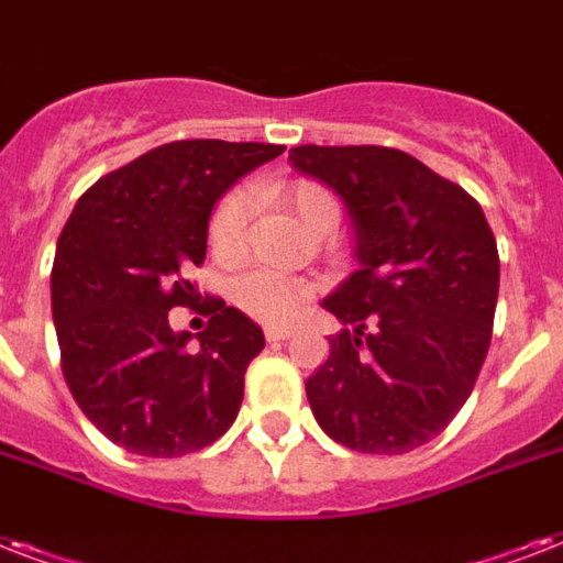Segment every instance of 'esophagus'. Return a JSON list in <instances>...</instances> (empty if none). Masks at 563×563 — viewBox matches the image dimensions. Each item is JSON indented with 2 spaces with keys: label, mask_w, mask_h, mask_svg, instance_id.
Instances as JSON below:
<instances>
[{
  "label": "esophagus",
  "mask_w": 563,
  "mask_h": 563,
  "mask_svg": "<svg viewBox=\"0 0 563 563\" xmlns=\"http://www.w3.org/2000/svg\"><path fill=\"white\" fill-rule=\"evenodd\" d=\"M264 334H267V341H287L290 334H294V325H278V322H269L267 329H264Z\"/></svg>",
  "instance_id": "34e87169"
}]
</instances>
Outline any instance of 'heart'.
Returning a JSON list of instances; mask_svg holds the SVG:
<instances>
[{"label":"heart","instance_id":"obj_1","mask_svg":"<svg viewBox=\"0 0 563 563\" xmlns=\"http://www.w3.org/2000/svg\"><path fill=\"white\" fill-rule=\"evenodd\" d=\"M278 199L302 220V225L313 234H329L338 225V202L331 199L325 187L313 181H290L278 190ZM246 213H250V199L243 190H232L222 196L217 211L211 217V250L222 258H232L243 246L246 234ZM238 302L243 311L267 322L290 320L308 299H311V285L296 276H285L276 269H258L243 278L238 290Z\"/></svg>","mask_w":563,"mask_h":563}]
</instances>
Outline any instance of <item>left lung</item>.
Instances as JSON below:
<instances>
[{
	"label": "left lung",
	"mask_w": 563,
	"mask_h": 563,
	"mask_svg": "<svg viewBox=\"0 0 563 563\" xmlns=\"http://www.w3.org/2000/svg\"><path fill=\"white\" fill-rule=\"evenodd\" d=\"M287 161L341 196L358 269L322 299L346 329L305 382L320 429L402 455L446 429L485 364L499 252L482 205L408 152L296 146Z\"/></svg>",
	"instance_id": "1"
}]
</instances>
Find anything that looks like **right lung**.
Listing matches in <instances>:
<instances>
[{"instance_id":"obj_1","label":"right lung","mask_w":563,"mask_h":563,"mask_svg":"<svg viewBox=\"0 0 563 563\" xmlns=\"http://www.w3.org/2000/svg\"><path fill=\"white\" fill-rule=\"evenodd\" d=\"M273 143L176 141L99 178L76 202L52 267V320L69 394L85 417L146 459H178L222 438L264 331L222 299L208 329L173 331L169 308L199 299L187 269L208 250L217 199Z\"/></svg>"}]
</instances>
